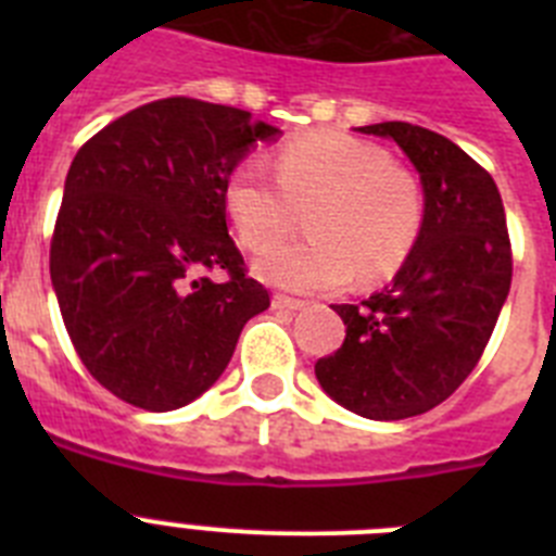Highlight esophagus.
Wrapping results in <instances>:
<instances>
[{
  "label": "esophagus",
  "mask_w": 556,
  "mask_h": 556,
  "mask_svg": "<svg viewBox=\"0 0 556 556\" xmlns=\"http://www.w3.org/2000/svg\"><path fill=\"white\" fill-rule=\"evenodd\" d=\"M306 306V301H301V298H289V294H281L275 292L273 294V308H287V312H298V308Z\"/></svg>",
  "instance_id": "34e87169"
}]
</instances>
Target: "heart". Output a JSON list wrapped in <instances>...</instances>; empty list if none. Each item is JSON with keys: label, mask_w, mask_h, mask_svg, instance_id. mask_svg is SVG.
<instances>
[{"label": "heart", "mask_w": 556, "mask_h": 556, "mask_svg": "<svg viewBox=\"0 0 556 556\" xmlns=\"http://www.w3.org/2000/svg\"><path fill=\"white\" fill-rule=\"evenodd\" d=\"M273 172L244 159L225 180V208L248 250H266L309 205L312 237L270 249L255 273L292 292H331L358 273L372 281L406 262L426 223L424 189L384 147L342 130L294 136Z\"/></svg>", "instance_id": "heart-1"}]
</instances>
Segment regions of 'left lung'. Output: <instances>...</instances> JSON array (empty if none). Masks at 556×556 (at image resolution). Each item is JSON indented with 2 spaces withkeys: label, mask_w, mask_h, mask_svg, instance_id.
<instances>
[{
  "label": "left lung",
  "mask_w": 556,
  "mask_h": 556,
  "mask_svg": "<svg viewBox=\"0 0 556 556\" xmlns=\"http://www.w3.org/2000/svg\"><path fill=\"white\" fill-rule=\"evenodd\" d=\"M358 130L409 155L426 223L390 287L358 306H333L345 342L314 372L345 409L404 420L443 404L479 365L513 283V244L498 186L454 141L409 122Z\"/></svg>",
  "instance_id": "8db88e82"
}]
</instances>
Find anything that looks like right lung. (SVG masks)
<instances>
[{
    "mask_svg": "<svg viewBox=\"0 0 556 556\" xmlns=\"http://www.w3.org/2000/svg\"><path fill=\"white\" fill-rule=\"evenodd\" d=\"M278 132L242 108L166 97L77 150L49 275L77 356L125 404L169 412L203 395L269 306L228 236L225 180Z\"/></svg>",
    "mask_w": 556,
    "mask_h": 556,
    "instance_id": "right-lung-1",
    "label": "right lung"
}]
</instances>
